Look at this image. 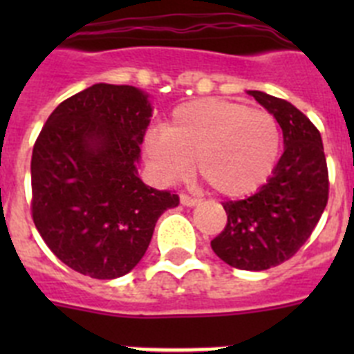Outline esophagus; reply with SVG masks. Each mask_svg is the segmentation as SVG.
<instances>
[{
  "label": "esophagus",
  "instance_id": "obj_1",
  "mask_svg": "<svg viewBox=\"0 0 354 354\" xmlns=\"http://www.w3.org/2000/svg\"><path fill=\"white\" fill-rule=\"evenodd\" d=\"M180 204L186 205V207H195V205L200 204L198 198H193L189 195H180Z\"/></svg>",
  "mask_w": 354,
  "mask_h": 354
}]
</instances>
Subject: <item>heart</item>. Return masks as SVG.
Returning <instances> with one entry per match:
<instances>
[{"label":"heart","mask_w":354,"mask_h":354,"mask_svg":"<svg viewBox=\"0 0 354 354\" xmlns=\"http://www.w3.org/2000/svg\"><path fill=\"white\" fill-rule=\"evenodd\" d=\"M150 167L165 183L196 171L218 195L243 198L271 177L280 152V129L270 111L218 97L184 102L162 129L143 142Z\"/></svg>","instance_id":"obj_1"}]
</instances>
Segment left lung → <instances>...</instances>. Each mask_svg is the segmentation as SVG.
<instances>
[{"instance_id": "left-lung-1", "label": "left lung", "mask_w": 354, "mask_h": 354, "mask_svg": "<svg viewBox=\"0 0 354 354\" xmlns=\"http://www.w3.org/2000/svg\"><path fill=\"white\" fill-rule=\"evenodd\" d=\"M248 93L282 127L283 154L255 195L223 202L227 225L211 246L232 268L264 271L305 245L326 207L330 183L317 127L283 99L259 90Z\"/></svg>"}]
</instances>
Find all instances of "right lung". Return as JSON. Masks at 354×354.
<instances>
[{
	"label": "right lung",
	"instance_id": "add662e5",
	"mask_svg": "<svg viewBox=\"0 0 354 354\" xmlns=\"http://www.w3.org/2000/svg\"><path fill=\"white\" fill-rule=\"evenodd\" d=\"M152 117L149 93L97 83L49 115L31 156V214L56 257L74 271L113 280L142 261L156 221L179 196L138 177Z\"/></svg>",
	"mask_w": 354,
	"mask_h": 354
}]
</instances>
